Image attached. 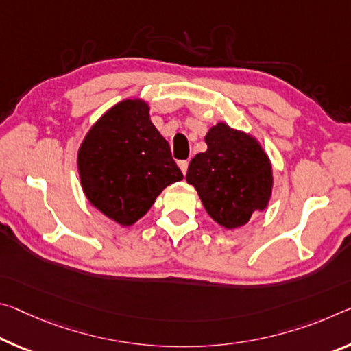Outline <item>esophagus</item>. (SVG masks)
Listing matches in <instances>:
<instances>
[{
    "label": "esophagus",
    "instance_id": "34e87169",
    "mask_svg": "<svg viewBox=\"0 0 351 351\" xmlns=\"http://www.w3.org/2000/svg\"><path fill=\"white\" fill-rule=\"evenodd\" d=\"M178 165H180L182 175H186V173H187V169H189V162H187V160H181V162L178 164Z\"/></svg>",
    "mask_w": 351,
    "mask_h": 351
}]
</instances>
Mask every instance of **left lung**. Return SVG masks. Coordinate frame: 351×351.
I'll list each match as a JSON object with an SVG mask.
<instances>
[{"mask_svg": "<svg viewBox=\"0 0 351 351\" xmlns=\"http://www.w3.org/2000/svg\"><path fill=\"white\" fill-rule=\"evenodd\" d=\"M208 149L189 164L186 181L217 223L234 230L264 210L271 197V164L254 137L217 123L204 137Z\"/></svg>", "mask_w": 351, "mask_h": 351, "instance_id": "left-lung-1", "label": "left lung"}]
</instances>
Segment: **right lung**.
Here are the masks:
<instances>
[{
	"mask_svg": "<svg viewBox=\"0 0 351 351\" xmlns=\"http://www.w3.org/2000/svg\"><path fill=\"white\" fill-rule=\"evenodd\" d=\"M77 171L90 204L121 226L134 225L167 186L182 180L142 99L117 103L88 130Z\"/></svg>",
	"mask_w": 351,
	"mask_h": 351,
	"instance_id": "1",
	"label": "right lung"
}]
</instances>
